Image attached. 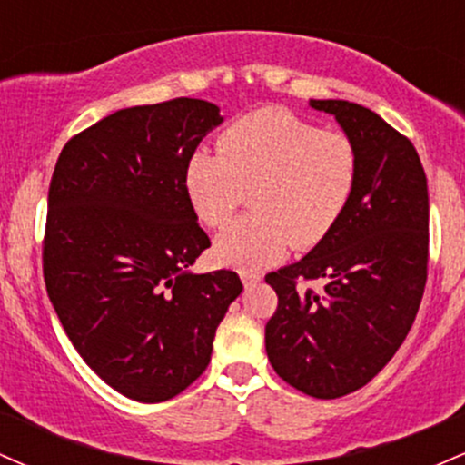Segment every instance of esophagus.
Masks as SVG:
<instances>
[{
  "label": "esophagus",
  "mask_w": 465,
  "mask_h": 465,
  "mask_svg": "<svg viewBox=\"0 0 465 465\" xmlns=\"http://www.w3.org/2000/svg\"><path fill=\"white\" fill-rule=\"evenodd\" d=\"M240 280H242L244 288H251V286L258 284V282L262 280V277H260L258 273H251V271H240Z\"/></svg>",
  "instance_id": "obj_1"
}]
</instances>
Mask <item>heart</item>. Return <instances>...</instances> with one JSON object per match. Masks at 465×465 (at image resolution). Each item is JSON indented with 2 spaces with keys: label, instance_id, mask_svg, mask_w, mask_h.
I'll return each instance as SVG.
<instances>
[{
  "label": "heart",
  "instance_id": "b5f03b06",
  "mask_svg": "<svg viewBox=\"0 0 465 465\" xmlns=\"http://www.w3.org/2000/svg\"><path fill=\"white\" fill-rule=\"evenodd\" d=\"M359 159L348 135L322 131L286 109L264 106L238 117L218 137V154L194 151L183 192L201 225L221 229L249 192L253 214L214 242V258L258 271L291 244L311 249L336 227L354 194Z\"/></svg>",
  "mask_w": 465,
  "mask_h": 465
}]
</instances>
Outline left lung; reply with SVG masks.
<instances>
[{
  "mask_svg": "<svg viewBox=\"0 0 465 465\" xmlns=\"http://www.w3.org/2000/svg\"><path fill=\"white\" fill-rule=\"evenodd\" d=\"M359 159L341 221L300 262L266 275L277 311L264 343L282 381L332 400L365 387L393 359L418 314L429 264V188L418 151L381 115L348 100H311ZM325 279L323 292L296 280Z\"/></svg>",
  "mask_w": 465,
  "mask_h": 465,
  "instance_id": "obj_1",
  "label": "left lung"
}]
</instances>
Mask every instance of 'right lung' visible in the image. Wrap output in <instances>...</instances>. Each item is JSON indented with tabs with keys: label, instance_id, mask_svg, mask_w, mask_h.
Masks as SVG:
<instances>
[{
	"label": "right lung",
	"instance_id": "add662e5",
	"mask_svg": "<svg viewBox=\"0 0 465 465\" xmlns=\"http://www.w3.org/2000/svg\"><path fill=\"white\" fill-rule=\"evenodd\" d=\"M221 122L196 98L120 109L72 137L52 174L47 295L83 361L137 402L174 398L205 371L242 292L233 271H190L210 238L183 168Z\"/></svg>",
	"mask_w": 465,
	"mask_h": 465
}]
</instances>
